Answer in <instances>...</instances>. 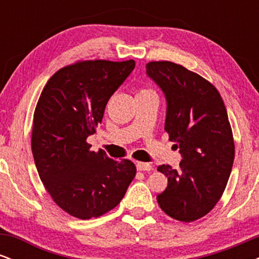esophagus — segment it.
<instances>
[{
  "mask_svg": "<svg viewBox=\"0 0 259 259\" xmlns=\"http://www.w3.org/2000/svg\"><path fill=\"white\" fill-rule=\"evenodd\" d=\"M136 169L140 171H150L152 169V165L150 163L145 162H136Z\"/></svg>",
  "mask_w": 259,
  "mask_h": 259,
  "instance_id": "34e87169",
  "label": "esophagus"
}]
</instances>
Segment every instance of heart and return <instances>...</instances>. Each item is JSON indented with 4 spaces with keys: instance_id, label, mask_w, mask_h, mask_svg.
I'll return each mask as SVG.
<instances>
[{
    "instance_id": "heart-1",
    "label": "heart",
    "mask_w": 259,
    "mask_h": 259,
    "mask_svg": "<svg viewBox=\"0 0 259 259\" xmlns=\"http://www.w3.org/2000/svg\"><path fill=\"white\" fill-rule=\"evenodd\" d=\"M151 90H148V89H141V90L139 91V94L138 95H140V94H145V92H150Z\"/></svg>"
}]
</instances>
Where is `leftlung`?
Instances as JSON below:
<instances>
[{
    "label": "left lung",
    "mask_w": 259,
    "mask_h": 259,
    "mask_svg": "<svg viewBox=\"0 0 259 259\" xmlns=\"http://www.w3.org/2000/svg\"><path fill=\"white\" fill-rule=\"evenodd\" d=\"M146 72L164 92V130L183 156L179 169L157 168L168 178L157 202L171 218L195 222L221 200L233 168L235 144L227 108L212 82L183 65L148 62Z\"/></svg>",
    "instance_id": "obj_1"
}]
</instances>
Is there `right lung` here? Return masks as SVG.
I'll return each instance as SVG.
<instances>
[{
	"instance_id": "add662e5",
	"label": "right lung",
	"mask_w": 259,
	"mask_h": 259,
	"mask_svg": "<svg viewBox=\"0 0 259 259\" xmlns=\"http://www.w3.org/2000/svg\"><path fill=\"white\" fill-rule=\"evenodd\" d=\"M134 68V59L78 61L53 74L37 101L31 151L38 177L55 203L75 218L106 214L135 178L132 160H113L86 141Z\"/></svg>"
}]
</instances>
